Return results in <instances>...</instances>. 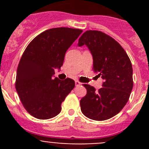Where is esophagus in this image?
I'll return each instance as SVG.
<instances>
[{
  "instance_id": "esophagus-1",
  "label": "esophagus",
  "mask_w": 149,
  "mask_h": 149,
  "mask_svg": "<svg viewBox=\"0 0 149 149\" xmlns=\"http://www.w3.org/2000/svg\"><path fill=\"white\" fill-rule=\"evenodd\" d=\"M81 84L79 81H75V85H76V86H80Z\"/></svg>"
}]
</instances>
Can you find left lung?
<instances>
[{"instance_id": "1", "label": "left lung", "mask_w": 149, "mask_h": 149, "mask_svg": "<svg viewBox=\"0 0 149 149\" xmlns=\"http://www.w3.org/2000/svg\"><path fill=\"white\" fill-rule=\"evenodd\" d=\"M86 45L93 58V70L103 79L102 87L96 91L84 84L87 94L81 100L82 113L94 120L112 118L122 110L133 89V68L120 45L100 31H86L78 46Z\"/></svg>"}]
</instances>
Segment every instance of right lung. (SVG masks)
I'll return each instance as SVG.
<instances>
[{"mask_svg": "<svg viewBox=\"0 0 149 149\" xmlns=\"http://www.w3.org/2000/svg\"><path fill=\"white\" fill-rule=\"evenodd\" d=\"M82 33L79 29L52 28L35 37L26 47L16 70V89L26 111L47 120L61 112V103L74 88V81L55 77L65 54Z\"/></svg>", "mask_w": 149, "mask_h": 149, "instance_id": "1", "label": "right lung"}]
</instances>
